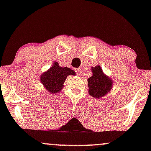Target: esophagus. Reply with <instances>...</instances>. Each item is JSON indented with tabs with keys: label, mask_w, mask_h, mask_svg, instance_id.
<instances>
[{
	"label": "esophagus",
	"mask_w": 151,
	"mask_h": 151,
	"mask_svg": "<svg viewBox=\"0 0 151 151\" xmlns=\"http://www.w3.org/2000/svg\"><path fill=\"white\" fill-rule=\"evenodd\" d=\"M75 72H77V74H79L81 73V70H79V69H76Z\"/></svg>",
	"instance_id": "1"
}]
</instances>
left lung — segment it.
<instances>
[{
    "label": "left lung",
    "instance_id": "8db88e82",
    "mask_svg": "<svg viewBox=\"0 0 151 151\" xmlns=\"http://www.w3.org/2000/svg\"><path fill=\"white\" fill-rule=\"evenodd\" d=\"M91 70L93 76L88 79L89 93L93 97L99 99L110 91L113 82L104 74L99 66L93 67Z\"/></svg>",
    "mask_w": 151,
    "mask_h": 151
}]
</instances>
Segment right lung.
Returning <instances> with one entry per match:
<instances>
[{
  "label": "right lung",
  "mask_w": 151,
  "mask_h": 151,
  "mask_svg": "<svg viewBox=\"0 0 151 151\" xmlns=\"http://www.w3.org/2000/svg\"><path fill=\"white\" fill-rule=\"evenodd\" d=\"M68 75H75V72L68 67H60L58 62H55L47 72L41 75L40 81L49 92L57 93L63 88Z\"/></svg>",
  "instance_id": "1"
}]
</instances>
